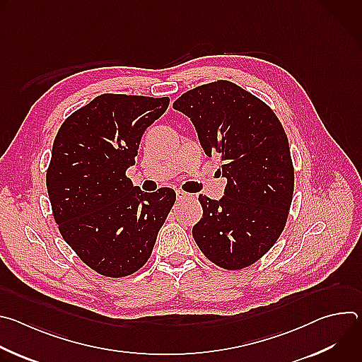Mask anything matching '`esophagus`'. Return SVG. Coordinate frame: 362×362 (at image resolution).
Segmentation results:
<instances>
[{
	"mask_svg": "<svg viewBox=\"0 0 362 362\" xmlns=\"http://www.w3.org/2000/svg\"><path fill=\"white\" fill-rule=\"evenodd\" d=\"M189 197H190L189 193H186V192H183V190H176V199H177V202H182V200L189 199Z\"/></svg>",
	"mask_w": 362,
	"mask_h": 362,
	"instance_id": "1",
	"label": "esophagus"
}]
</instances>
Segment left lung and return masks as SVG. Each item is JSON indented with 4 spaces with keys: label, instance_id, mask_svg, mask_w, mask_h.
Returning a JSON list of instances; mask_svg holds the SVG:
<instances>
[{
    "label": "left lung",
    "instance_id": "left-lung-1",
    "mask_svg": "<svg viewBox=\"0 0 362 362\" xmlns=\"http://www.w3.org/2000/svg\"><path fill=\"white\" fill-rule=\"evenodd\" d=\"M173 109L190 117L208 156L218 153L228 179L221 200L199 196L203 215L192 235L215 265L250 267L281 236L293 194L285 130L261 98L218 80L183 93Z\"/></svg>",
    "mask_w": 362,
    "mask_h": 362
}]
</instances>
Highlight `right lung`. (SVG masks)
<instances>
[{"instance_id":"obj_1","label":"right lung","mask_w":362,"mask_h":362,"mask_svg":"<svg viewBox=\"0 0 362 362\" xmlns=\"http://www.w3.org/2000/svg\"><path fill=\"white\" fill-rule=\"evenodd\" d=\"M169 103L100 94L69 116L54 139L45 177L54 221L80 259L103 276L139 271L175 204L173 189L146 193L126 176L144 130Z\"/></svg>"}]
</instances>
